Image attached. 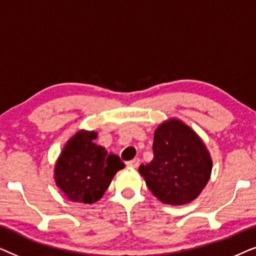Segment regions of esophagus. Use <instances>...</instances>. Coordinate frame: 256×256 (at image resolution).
I'll list each match as a JSON object with an SVG mask.
<instances>
[{
  "label": "esophagus",
  "mask_w": 256,
  "mask_h": 256,
  "mask_svg": "<svg viewBox=\"0 0 256 256\" xmlns=\"http://www.w3.org/2000/svg\"><path fill=\"white\" fill-rule=\"evenodd\" d=\"M127 166L129 168H134V169H136L140 166V158H134L132 160H129V162H127Z\"/></svg>",
  "instance_id": "1"
}]
</instances>
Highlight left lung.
<instances>
[{
  "mask_svg": "<svg viewBox=\"0 0 256 256\" xmlns=\"http://www.w3.org/2000/svg\"><path fill=\"white\" fill-rule=\"evenodd\" d=\"M154 158L138 168L146 186L164 204L184 205L198 197L211 176L204 142L180 120L170 118L154 135Z\"/></svg>",
  "mask_w": 256,
  "mask_h": 256,
  "instance_id": "8db88e82",
  "label": "left lung"
}]
</instances>
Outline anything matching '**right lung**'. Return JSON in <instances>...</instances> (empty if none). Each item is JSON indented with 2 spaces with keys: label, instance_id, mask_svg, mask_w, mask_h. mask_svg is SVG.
<instances>
[{
  "label": "right lung",
  "instance_id": "obj_1",
  "mask_svg": "<svg viewBox=\"0 0 256 256\" xmlns=\"http://www.w3.org/2000/svg\"><path fill=\"white\" fill-rule=\"evenodd\" d=\"M96 132L80 130L66 143L54 166L57 186L70 200L93 204L102 197L124 163L93 141Z\"/></svg>",
  "mask_w": 256,
  "mask_h": 256
}]
</instances>
